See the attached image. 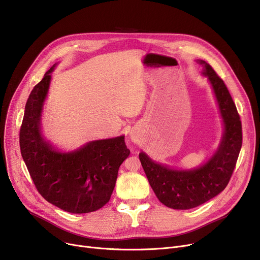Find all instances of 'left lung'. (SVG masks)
<instances>
[{"mask_svg":"<svg viewBox=\"0 0 260 260\" xmlns=\"http://www.w3.org/2000/svg\"><path fill=\"white\" fill-rule=\"evenodd\" d=\"M203 66V75L211 82L220 114L224 123L221 143L213 157L198 169L177 171L161 166L139 154L142 168L154 193L161 203L175 210H188L214 198L228 185L242 144V128L236 105L223 80L206 61L198 60Z\"/></svg>","mask_w":260,"mask_h":260,"instance_id":"1","label":"left lung"}]
</instances>
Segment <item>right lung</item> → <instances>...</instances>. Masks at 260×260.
Instances as JSON below:
<instances>
[{
	"label": "right lung",
	"mask_w": 260,
	"mask_h": 260,
	"mask_svg": "<svg viewBox=\"0 0 260 260\" xmlns=\"http://www.w3.org/2000/svg\"><path fill=\"white\" fill-rule=\"evenodd\" d=\"M53 67L26 102L20 128L21 154L37 190L45 200L74 214L94 212L111 199L119 168L131 152L124 136L91 141L72 153H60L44 140L40 120Z\"/></svg>",
	"instance_id": "obj_1"
}]
</instances>
